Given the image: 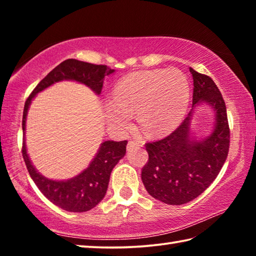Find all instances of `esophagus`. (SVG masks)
Masks as SVG:
<instances>
[{
  "label": "esophagus",
  "instance_id": "esophagus-1",
  "mask_svg": "<svg viewBox=\"0 0 256 256\" xmlns=\"http://www.w3.org/2000/svg\"><path fill=\"white\" fill-rule=\"evenodd\" d=\"M138 146V144H136V141H128V146H126V148H128V150L130 151V150H132V149H134V148H136V146Z\"/></svg>",
  "mask_w": 256,
  "mask_h": 256
}]
</instances>
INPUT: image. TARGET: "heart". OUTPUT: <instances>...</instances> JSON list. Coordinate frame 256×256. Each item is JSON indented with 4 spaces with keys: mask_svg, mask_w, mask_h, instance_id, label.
Listing matches in <instances>:
<instances>
[{
    "mask_svg": "<svg viewBox=\"0 0 256 256\" xmlns=\"http://www.w3.org/2000/svg\"><path fill=\"white\" fill-rule=\"evenodd\" d=\"M190 102V84L176 68L134 72L124 76L114 89V100L107 104V118L125 126L130 114L146 134H160L176 128L184 118Z\"/></svg>",
    "mask_w": 256,
    "mask_h": 256,
    "instance_id": "b5f03b06",
    "label": "heart"
}]
</instances>
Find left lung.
<instances>
[{"label": "left lung", "instance_id": "8db88e82", "mask_svg": "<svg viewBox=\"0 0 256 256\" xmlns=\"http://www.w3.org/2000/svg\"><path fill=\"white\" fill-rule=\"evenodd\" d=\"M193 76V108L178 128L162 140L146 144L149 160L142 168L146 190L166 204H185L196 198L218 176L229 150L230 132L226 105L211 78L190 68ZM202 103L214 110L215 124L200 140L192 136V110Z\"/></svg>", "mask_w": 256, "mask_h": 256}]
</instances>
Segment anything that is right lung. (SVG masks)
I'll return each mask as SVG.
<instances>
[{"mask_svg":"<svg viewBox=\"0 0 256 256\" xmlns=\"http://www.w3.org/2000/svg\"><path fill=\"white\" fill-rule=\"evenodd\" d=\"M114 72L115 70H112L106 66H96V64L73 58L66 60L53 68L37 84L24 104L22 118V156L24 164L27 166L30 177L32 178L34 183L37 185V188L40 190V192L52 203L63 210L70 212H86L92 210L102 200L107 192L112 168L118 164L126 152L128 141H104L89 166L84 170H82L79 175L72 177L70 180H55L47 178L34 167L27 152L24 134L29 106L38 92H42L56 82L63 80L76 81L89 86L96 94H100L105 76Z\"/></svg>","mask_w":256,"mask_h":256,"instance_id":"1","label":"right lung"}]
</instances>
